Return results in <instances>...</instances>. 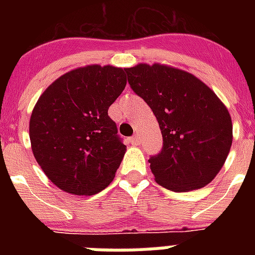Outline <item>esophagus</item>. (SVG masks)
Here are the masks:
<instances>
[{
	"mask_svg": "<svg viewBox=\"0 0 255 255\" xmlns=\"http://www.w3.org/2000/svg\"><path fill=\"white\" fill-rule=\"evenodd\" d=\"M131 143L133 144V145H137V144L140 143V137H139V135H137V133L132 136V137H131Z\"/></svg>",
	"mask_w": 255,
	"mask_h": 255,
	"instance_id": "1",
	"label": "esophagus"
}]
</instances>
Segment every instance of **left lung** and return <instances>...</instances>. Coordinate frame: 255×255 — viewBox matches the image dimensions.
Instances as JSON below:
<instances>
[{"mask_svg":"<svg viewBox=\"0 0 255 255\" xmlns=\"http://www.w3.org/2000/svg\"><path fill=\"white\" fill-rule=\"evenodd\" d=\"M126 73L161 129L163 148L148 160L156 181L173 192L209 184L233 141L232 119L224 103L205 83L182 70L141 63Z\"/></svg>","mask_w":255,"mask_h":255,"instance_id":"left-lung-1","label":"left lung"}]
</instances>
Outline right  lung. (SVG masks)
<instances>
[{
    "label": "right lung",
    "instance_id": "1",
    "mask_svg": "<svg viewBox=\"0 0 255 255\" xmlns=\"http://www.w3.org/2000/svg\"><path fill=\"white\" fill-rule=\"evenodd\" d=\"M127 85L126 70L92 65L46 88L30 118L34 157L53 184L95 194L115 177L126 153L108 108Z\"/></svg>",
    "mask_w": 255,
    "mask_h": 255
}]
</instances>
